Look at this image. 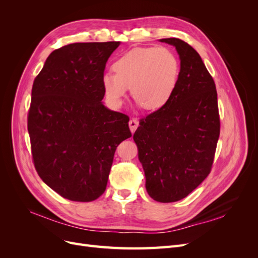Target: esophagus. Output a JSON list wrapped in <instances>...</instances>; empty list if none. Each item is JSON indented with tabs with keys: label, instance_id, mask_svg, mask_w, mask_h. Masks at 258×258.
Returning <instances> with one entry per match:
<instances>
[{
	"label": "esophagus",
	"instance_id": "esophagus-1",
	"mask_svg": "<svg viewBox=\"0 0 258 258\" xmlns=\"http://www.w3.org/2000/svg\"><path fill=\"white\" fill-rule=\"evenodd\" d=\"M138 126H139V121L137 119L134 118V119H131L129 121V128H130L131 134H134V132L136 131V129L138 128Z\"/></svg>",
	"mask_w": 258,
	"mask_h": 258
}]
</instances>
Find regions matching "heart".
<instances>
[{"instance_id": "heart-1", "label": "heart", "mask_w": 258, "mask_h": 258, "mask_svg": "<svg viewBox=\"0 0 258 258\" xmlns=\"http://www.w3.org/2000/svg\"><path fill=\"white\" fill-rule=\"evenodd\" d=\"M115 74H103L101 83L106 98L120 105L128 88L131 96L145 110H157L165 105L176 87L179 61L166 47L135 48L117 59Z\"/></svg>"}]
</instances>
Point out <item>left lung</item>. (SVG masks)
Returning <instances> with one entry per match:
<instances>
[{
    "instance_id": "8db88e82",
    "label": "left lung",
    "mask_w": 258,
    "mask_h": 258,
    "mask_svg": "<svg viewBox=\"0 0 258 258\" xmlns=\"http://www.w3.org/2000/svg\"><path fill=\"white\" fill-rule=\"evenodd\" d=\"M181 61L168 102L140 121L134 135L145 188L159 202L185 198L210 173L220 137L215 84L199 53L178 38H161Z\"/></svg>"
}]
</instances>
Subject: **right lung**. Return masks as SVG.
<instances>
[{
  "instance_id": "1",
  "label": "right lung",
  "mask_w": 258,
  "mask_h": 258,
  "mask_svg": "<svg viewBox=\"0 0 258 258\" xmlns=\"http://www.w3.org/2000/svg\"><path fill=\"white\" fill-rule=\"evenodd\" d=\"M120 42L53 50L32 87L28 131L34 166L60 196L88 202L106 188L116 147L131 137L128 116L103 104L101 79Z\"/></svg>"
}]
</instances>
